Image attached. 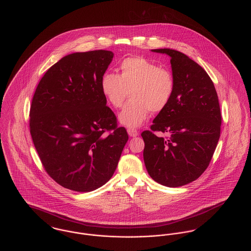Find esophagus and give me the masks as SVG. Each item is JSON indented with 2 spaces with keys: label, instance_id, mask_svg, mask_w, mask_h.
Listing matches in <instances>:
<instances>
[{
  "label": "esophagus",
  "instance_id": "34e87169",
  "mask_svg": "<svg viewBox=\"0 0 251 251\" xmlns=\"http://www.w3.org/2000/svg\"><path fill=\"white\" fill-rule=\"evenodd\" d=\"M127 132H128V135L130 137H136L139 134V131L137 129H134V128H128Z\"/></svg>",
  "mask_w": 251,
  "mask_h": 251
}]
</instances>
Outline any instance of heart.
<instances>
[{
  "label": "heart",
  "instance_id": "b5f03b06",
  "mask_svg": "<svg viewBox=\"0 0 251 251\" xmlns=\"http://www.w3.org/2000/svg\"><path fill=\"white\" fill-rule=\"evenodd\" d=\"M120 71V75L105 73L100 87L114 108H121L130 96L119 116L124 126H139L147 121L150 112L160 113L169 106L176 92V78L169 69L143 56H131L121 62Z\"/></svg>",
  "mask_w": 251,
  "mask_h": 251
}]
</instances>
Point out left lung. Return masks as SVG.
I'll use <instances>...</instances> for the list:
<instances>
[{
    "instance_id": "left-lung-1",
    "label": "left lung",
    "mask_w": 251,
    "mask_h": 251,
    "mask_svg": "<svg viewBox=\"0 0 251 251\" xmlns=\"http://www.w3.org/2000/svg\"><path fill=\"white\" fill-rule=\"evenodd\" d=\"M171 56L176 92L169 106L142 132L144 161L151 177L167 187L198 179L218 145L222 115L218 94L205 70L178 50H152ZM156 132L168 133L158 137Z\"/></svg>"
}]
</instances>
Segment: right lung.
Returning <instances> with one entry per match:
<instances>
[{"instance_id": "1", "label": "right lung", "mask_w": 251, "mask_h": 251, "mask_svg": "<svg viewBox=\"0 0 251 251\" xmlns=\"http://www.w3.org/2000/svg\"><path fill=\"white\" fill-rule=\"evenodd\" d=\"M110 50L75 52L40 79L29 110V131L47 174L62 187L91 192L114 174L126 129L118 126L100 81Z\"/></svg>"}]
</instances>
